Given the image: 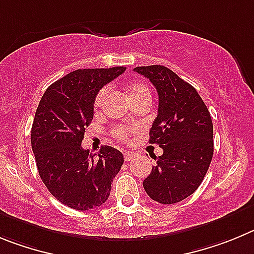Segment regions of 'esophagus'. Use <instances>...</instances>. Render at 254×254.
<instances>
[{
	"label": "esophagus",
	"instance_id": "obj_1",
	"mask_svg": "<svg viewBox=\"0 0 254 254\" xmlns=\"http://www.w3.org/2000/svg\"><path fill=\"white\" fill-rule=\"evenodd\" d=\"M136 157V153L135 152H130V150H127V152L124 153V159L127 162L131 161V159H134Z\"/></svg>",
	"mask_w": 254,
	"mask_h": 254
}]
</instances>
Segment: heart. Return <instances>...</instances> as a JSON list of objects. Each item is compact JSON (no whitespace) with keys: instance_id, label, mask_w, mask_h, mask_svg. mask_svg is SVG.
<instances>
[{"instance_id":"heart-1","label":"heart","mask_w":254,"mask_h":254,"mask_svg":"<svg viewBox=\"0 0 254 254\" xmlns=\"http://www.w3.org/2000/svg\"><path fill=\"white\" fill-rule=\"evenodd\" d=\"M109 93V90L107 87L101 88L99 91V93L96 95L95 97V107L99 109V107L102 106V104L106 100V96ZM127 95H129V99H136V97H141V96H150L149 88L145 86L141 82H131V83L127 86ZM135 131V129L132 127H129V125H118L113 129V134L115 136V139L120 141H127L130 139V135L132 132Z\"/></svg>"}]
</instances>
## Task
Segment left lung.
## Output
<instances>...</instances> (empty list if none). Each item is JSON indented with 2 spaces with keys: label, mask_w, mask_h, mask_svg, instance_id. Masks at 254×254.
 Instances as JSON below:
<instances>
[{
  "label": "left lung",
  "mask_w": 254,
  "mask_h": 254,
  "mask_svg": "<svg viewBox=\"0 0 254 254\" xmlns=\"http://www.w3.org/2000/svg\"><path fill=\"white\" fill-rule=\"evenodd\" d=\"M149 78L158 92V115L149 131V143L163 149L143 182L159 204H176L195 192L214 154L212 122L197 91L163 65L134 68Z\"/></svg>",
  "instance_id": "1"
}]
</instances>
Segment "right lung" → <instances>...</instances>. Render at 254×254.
<instances>
[{
    "label": "right lung",
    "instance_id": "1",
    "mask_svg": "<svg viewBox=\"0 0 254 254\" xmlns=\"http://www.w3.org/2000/svg\"><path fill=\"white\" fill-rule=\"evenodd\" d=\"M125 67L77 69L50 84L36 109L31 148L42 181L62 204L91 210L107 200L124 155L109 145L96 154L81 147L96 95Z\"/></svg>",
    "mask_w": 254,
    "mask_h": 254
}]
</instances>
